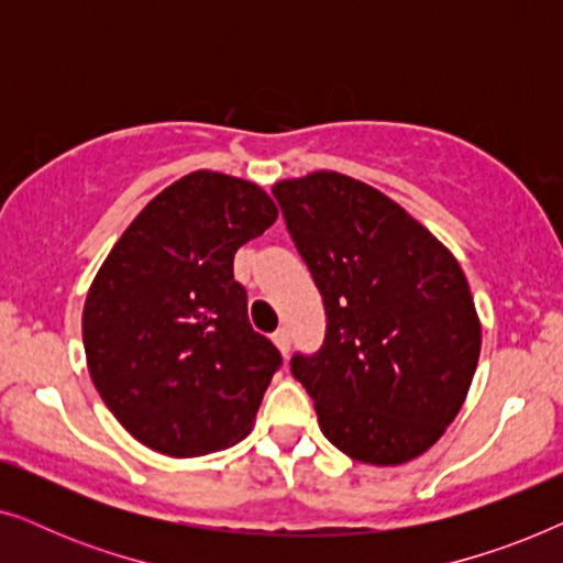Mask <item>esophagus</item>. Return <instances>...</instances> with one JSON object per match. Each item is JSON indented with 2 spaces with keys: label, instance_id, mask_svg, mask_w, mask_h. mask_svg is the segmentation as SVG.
<instances>
[{
  "label": "esophagus",
  "instance_id": "obj_1",
  "mask_svg": "<svg viewBox=\"0 0 563 563\" xmlns=\"http://www.w3.org/2000/svg\"><path fill=\"white\" fill-rule=\"evenodd\" d=\"M274 343H276V349H279L284 356H287L289 353V345H291V335H289V328H279L274 333Z\"/></svg>",
  "mask_w": 563,
  "mask_h": 563
}]
</instances>
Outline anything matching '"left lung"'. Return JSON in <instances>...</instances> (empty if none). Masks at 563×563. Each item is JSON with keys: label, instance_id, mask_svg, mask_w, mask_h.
<instances>
[{"label": "left lung", "instance_id": "left-lung-1", "mask_svg": "<svg viewBox=\"0 0 563 563\" xmlns=\"http://www.w3.org/2000/svg\"><path fill=\"white\" fill-rule=\"evenodd\" d=\"M325 307V338L295 353L322 435L374 466L426 453L472 387L482 328L459 261L402 207L335 172L272 189Z\"/></svg>", "mask_w": 563, "mask_h": 563}]
</instances>
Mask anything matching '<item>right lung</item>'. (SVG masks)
<instances>
[{"mask_svg": "<svg viewBox=\"0 0 563 563\" xmlns=\"http://www.w3.org/2000/svg\"><path fill=\"white\" fill-rule=\"evenodd\" d=\"M274 220L256 184L195 172L143 207L91 282V382L148 449L205 456L251 430L282 353L251 328L233 258Z\"/></svg>", "mask_w": 563, "mask_h": 563, "instance_id": "add662e5", "label": "right lung"}]
</instances>
